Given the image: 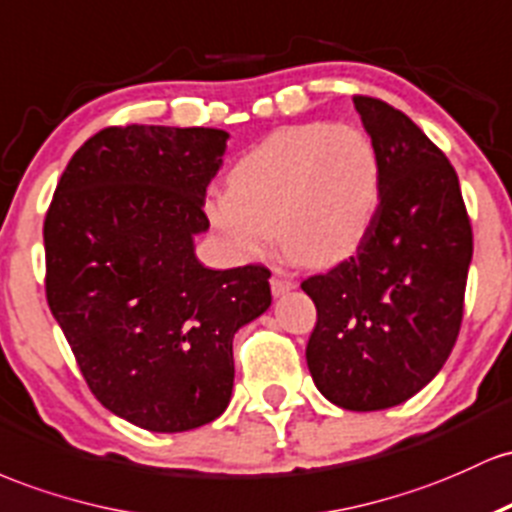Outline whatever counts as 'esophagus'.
<instances>
[{
	"mask_svg": "<svg viewBox=\"0 0 512 512\" xmlns=\"http://www.w3.org/2000/svg\"><path fill=\"white\" fill-rule=\"evenodd\" d=\"M271 290H273V295H275V297L285 295V292L295 290V280L287 278L285 273L275 271V273H273V278H271Z\"/></svg>",
	"mask_w": 512,
	"mask_h": 512,
	"instance_id": "1",
	"label": "esophagus"
}]
</instances>
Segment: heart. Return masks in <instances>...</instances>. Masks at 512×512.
<instances>
[{
	"mask_svg": "<svg viewBox=\"0 0 512 512\" xmlns=\"http://www.w3.org/2000/svg\"><path fill=\"white\" fill-rule=\"evenodd\" d=\"M382 198L375 142L355 125H287L246 149L227 191H210L203 217L229 256L256 261L280 246L290 261L329 268L360 249Z\"/></svg>",
	"mask_w": 512,
	"mask_h": 512,
	"instance_id": "1",
	"label": "heart"
}]
</instances>
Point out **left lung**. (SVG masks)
Returning a JSON list of instances; mask_svg holds the SVG:
<instances>
[{"mask_svg": "<svg viewBox=\"0 0 512 512\" xmlns=\"http://www.w3.org/2000/svg\"><path fill=\"white\" fill-rule=\"evenodd\" d=\"M353 103L380 152V210L355 256L302 283L317 307L307 365L331 404L382 411L421 392L452 353L474 244L445 154L389 103Z\"/></svg>", "mask_w": 512, "mask_h": 512, "instance_id": "1", "label": "left lung"}]
</instances>
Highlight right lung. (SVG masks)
<instances>
[{"instance_id":"add662e5","label":"right lung","mask_w":512,"mask_h":512,"mask_svg":"<svg viewBox=\"0 0 512 512\" xmlns=\"http://www.w3.org/2000/svg\"><path fill=\"white\" fill-rule=\"evenodd\" d=\"M229 132L128 125L74 152L43 225L45 295L108 411L152 433L215 421L234 333L271 307L268 268H205V188Z\"/></svg>"}]
</instances>
